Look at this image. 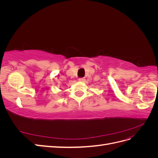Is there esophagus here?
<instances>
[{
	"mask_svg": "<svg viewBox=\"0 0 158 158\" xmlns=\"http://www.w3.org/2000/svg\"><path fill=\"white\" fill-rule=\"evenodd\" d=\"M78 80H79V81H84V78H80L78 79Z\"/></svg>",
	"mask_w": 158,
	"mask_h": 158,
	"instance_id": "34e87169",
	"label": "esophagus"
}]
</instances>
